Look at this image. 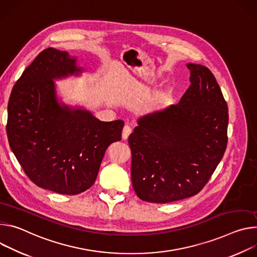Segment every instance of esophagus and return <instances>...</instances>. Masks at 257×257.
<instances>
[{"label": "esophagus", "mask_w": 257, "mask_h": 257, "mask_svg": "<svg viewBox=\"0 0 257 257\" xmlns=\"http://www.w3.org/2000/svg\"><path fill=\"white\" fill-rule=\"evenodd\" d=\"M132 127L130 125H124L123 130H122V139L126 140L128 138V136L132 134Z\"/></svg>", "instance_id": "1"}]
</instances>
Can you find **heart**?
<instances>
[{
	"instance_id": "1",
	"label": "heart",
	"mask_w": 257,
	"mask_h": 257,
	"mask_svg": "<svg viewBox=\"0 0 257 257\" xmlns=\"http://www.w3.org/2000/svg\"><path fill=\"white\" fill-rule=\"evenodd\" d=\"M166 96V93L165 92H161V93H159V94H157L156 95V97H155V101H160V100H162L164 97Z\"/></svg>"
}]
</instances>
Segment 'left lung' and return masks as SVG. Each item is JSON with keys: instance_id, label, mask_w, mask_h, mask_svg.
I'll list each match as a JSON object with an SVG mask.
<instances>
[{"instance_id": "1", "label": "left lung", "mask_w": 257, "mask_h": 257, "mask_svg": "<svg viewBox=\"0 0 257 257\" xmlns=\"http://www.w3.org/2000/svg\"><path fill=\"white\" fill-rule=\"evenodd\" d=\"M180 102L138 120L128 137L133 188L142 200L168 203L208 183L227 143V105L211 71L189 63Z\"/></svg>"}]
</instances>
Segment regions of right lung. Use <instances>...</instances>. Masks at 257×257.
<instances>
[{"instance_id":"1","label":"right lung","mask_w":257,"mask_h":257,"mask_svg":"<svg viewBox=\"0 0 257 257\" xmlns=\"http://www.w3.org/2000/svg\"><path fill=\"white\" fill-rule=\"evenodd\" d=\"M75 63L65 51L45 49L16 81L8 103V141L23 172L38 187L62 195L93 186L106 149L121 140L124 125L58 103L53 79L80 72Z\"/></svg>"}]
</instances>
